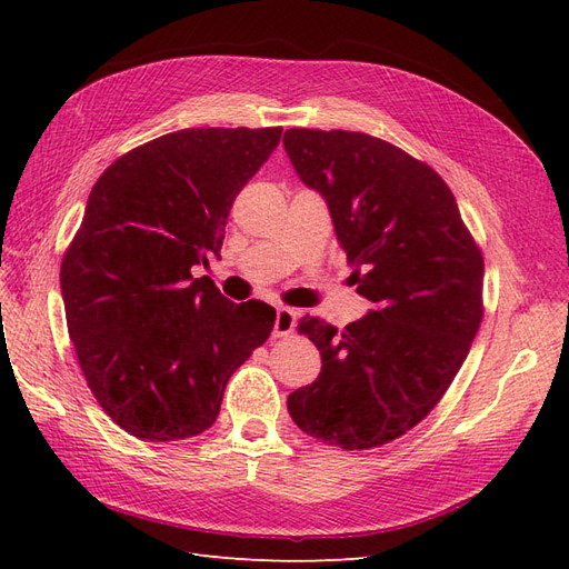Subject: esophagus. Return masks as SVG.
Segmentation results:
<instances>
[{
    "label": "esophagus",
    "mask_w": 569,
    "mask_h": 569,
    "mask_svg": "<svg viewBox=\"0 0 569 569\" xmlns=\"http://www.w3.org/2000/svg\"><path fill=\"white\" fill-rule=\"evenodd\" d=\"M297 318L299 311L295 308H278V316H274V327H272V335L274 337H289L291 332L297 330Z\"/></svg>",
    "instance_id": "34e87169"
}]
</instances>
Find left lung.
Here are the masks:
<instances>
[{
  "instance_id": "1",
  "label": "left lung",
  "mask_w": 569,
  "mask_h": 569,
  "mask_svg": "<svg viewBox=\"0 0 569 569\" xmlns=\"http://www.w3.org/2000/svg\"><path fill=\"white\" fill-rule=\"evenodd\" d=\"M299 178L330 206L372 311L343 330L306 316L322 358L287 408L308 437L368 451L406 435L451 387L485 318V256L435 168L366 132H284Z\"/></svg>"
}]
</instances>
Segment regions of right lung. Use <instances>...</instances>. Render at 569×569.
Segmentation results:
<instances>
[{"label": "right lung", "instance_id": "add662e5", "mask_svg": "<svg viewBox=\"0 0 569 569\" xmlns=\"http://www.w3.org/2000/svg\"><path fill=\"white\" fill-rule=\"evenodd\" d=\"M282 128H189L116 159L61 261L68 335L97 403L128 435L209 429L232 372L270 337L274 308L232 303L192 266L220 258L232 201Z\"/></svg>", "mask_w": 569, "mask_h": 569}]
</instances>
